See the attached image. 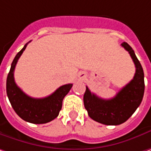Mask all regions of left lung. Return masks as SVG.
Here are the masks:
<instances>
[{
    "label": "left lung",
    "mask_w": 151,
    "mask_h": 151,
    "mask_svg": "<svg viewBox=\"0 0 151 151\" xmlns=\"http://www.w3.org/2000/svg\"><path fill=\"white\" fill-rule=\"evenodd\" d=\"M121 45L128 51L134 63L136 71L134 78L109 100L98 97L91 93L88 87L83 95L84 107L90 118L105 125H119L125 122L140 105L145 92V75L139 61L128 43H122Z\"/></svg>",
    "instance_id": "8db88e82"
}]
</instances>
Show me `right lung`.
Listing matches in <instances>:
<instances>
[{"instance_id":"add662e5","label":"right lung","mask_w":151,"mask_h":151,"mask_svg":"<svg viewBox=\"0 0 151 151\" xmlns=\"http://www.w3.org/2000/svg\"><path fill=\"white\" fill-rule=\"evenodd\" d=\"M27 45L28 43L17 54L12 63L6 78V94L13 110L23 120L35 124L46 123L57 117L63 106V99L70 91L73 84L63 85L53 94L45 98L35 99L26 95L15 83L14 70Z\"/></svg>"}]
</instances>
